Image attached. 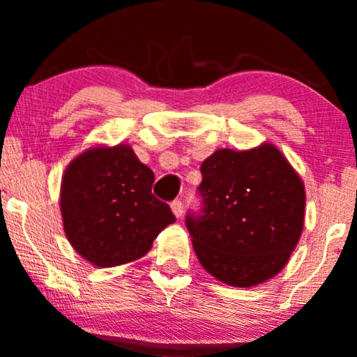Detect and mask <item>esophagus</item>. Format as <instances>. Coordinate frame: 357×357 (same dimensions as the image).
I'll list each match as a JSON object with an SVG mask.
<instances>
[{"label":"esophagus","instance_id":"obj_1","mask_svg":"<svg viewBox=\"0 0 357 357\" xmlns=\"http://www.w3.org/2000/svg\"><path fill=\"white\" fill-rule=\"evenodd\" d=\"M171 210H173L174 215L179 218V216H181L183 211H184V206H183L181 199H174V202L171 203Z\"/></svg>","mask_w":357,"mask_h":357}]
</instances>
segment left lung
Here are the masks:
<instances>
[{
  "mask_svg": "<svg viewBox=\"0 0 357 357\" xmlns=\"http://www.w3.org/2000/svg\"><path fill=\"white\" fill-rule=\"evenodd\" d=\"M202 206L186 228L199 264L223 284L253 287L289 261L304 227L305 191L272 144L220 149L202 165Z\"/></svg>",
  "mask_w": 357,
  "mask_h": 357,
  "instance_id": "left-lung-1",
  "label": "left lung"
}]
</instances>
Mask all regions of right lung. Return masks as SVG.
Returning a JSON list of instances; mask_svg holds the SVG:
<instances>
[{
	"label": "right lung",
	"mask_w": 357,
	"mask_h": 357,
	"mask_svg": "<svg viewBox=\"0 0 357 357\" xmlns=\"http://www.w3.org/2000/svg\"><path fill=\"white\" fill-rule=\"evenodd\" d=\"M154 173L129 146L96 147L73 159L61 181L60 210L72 247L97 267L146 255L176 218L153 195Z\"/></svg>",
	"instance_id": "obj_1"
}]
</instances>
